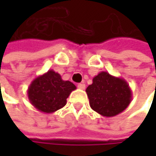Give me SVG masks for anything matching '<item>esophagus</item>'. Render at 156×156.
<instances>
[{
	"label": "esophagus",
	"instance_id": "34e87169",
	"mask_svg": "<svg viewBox=\"0 0 156 156\" xmlns=\"http://www.w3.org/2000/svg\"><path fill=\"white\" fill-rule=\"evenodd\" d=\"M78 87L79 89H85L86 85L84 83H79V84H78Z\"/></svg>",
	"mask_w": 156,
	"mask_h": 156
}]
</instances>
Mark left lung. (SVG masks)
<instances>
[{
    "label": "left lung",
    "mask_w": 156,
    "mask_h": 156,
    "mask_svg": "<svg viewBox=\"0 0 156 156\" xmlns=\"http://www.w3.org/2000/svg\"><path fill=\"white\" fill-rule=\"evenodd\" d=\"M86 92L90 108L106 117L122 113L132 100L128 83L106 71H101L93 78V83L87 87Z\"/></svg>",
    "instance_id": "left-lung-1"
}]
</instances>
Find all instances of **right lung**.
<instances>
[{
	"mask_svg": "<svg viewBox=\"0 0 156 156\" xmlns=\"http://www.w3.org/2000/svg\"><path fill=\"white\" fill-rule=\"evenodd\" d=\"M76 88L72 82L63 80L50 69L32 80L28 87V98L39 111L51 114L67 104V98Z\"/></svg>",
	"mask_w": 156,
	"mask_h": 156,
	"instance_id": "add662e5",
	"label": "right lung"
}]
</instances>
